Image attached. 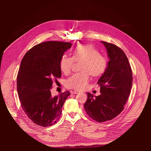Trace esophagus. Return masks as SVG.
<instances>
[{"instance_id":"34e87169","label":"esophagus","mask_w":151,"mask_h":151,"mask_svg":"<svg viewBox=\"0 0 151 151\" xmlns=\"http://www.w3.org/2000/svg\"><path fill=\"white\" fill-rule=\"evenodd\" d=\"M72 94H79L80 93V91H72L70 92Z\"/></svg>"}]
</instances>
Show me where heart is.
<instances>
[{"label":"heart","mask_w":151,"mask_h":151,"mask_svg":"<svg viewBox=\"0 0 151 151\" xmlns=\"http://www.w3.org/2000/svg\"><path fill=\"white\" fill-rule=\"evenodd\" d=\"M72 57L63 55L60 58V70L65 74L70 72L75 61H81V72L75 73L66 79L65 86L70 89L83 90L87 88L90 75L99 77L103 74L107 68V58L99 53L98 50L90 44H79L72 49Z\"/></svg>","instance_id":"heart-1"}]
</instances>
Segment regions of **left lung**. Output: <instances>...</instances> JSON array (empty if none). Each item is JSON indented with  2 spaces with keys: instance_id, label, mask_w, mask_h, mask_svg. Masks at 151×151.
<instances>
[{
  "instance_id": "1",
  "label": "left lung",
  "mask_w": 151,
  "mask_h": 151,
  "mask_svg": "<svg viewBox=\"0 0 151 151\" xmlns=\"http://www.w3.org/2000/svg\"><path fill=\"white\" fill-rule=\"evenodd\" d=\"M101 42L109 58L106 70L97 82L101 94L94 96L87 93V100L83 107L90 118L103 122L112 119L123 111L131 91L133 75L124 52L114 44Z\"/></svg>"
}]
</instances>
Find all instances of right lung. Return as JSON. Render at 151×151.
<instances>
[{"mask_svg":"<svg viewBox=\"0 0 151 151\" xmlns=\"http://www.w3.org/2000/svg\"><path fill=\"white\" fill-rule=\"evenodd\" d=\"M71 43L48 41L29 50L21 62L17 78V91L23 110L35 124L47 127L60 119L69 91L52 96L51 88L61 76L59 62Z\"/></svg>","mask_w":151,"mask_h":151,"instance_id":"obj_1","label":"right lung"}]
</instances>
